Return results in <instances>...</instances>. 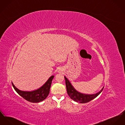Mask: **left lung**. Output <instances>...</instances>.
I'll list each match as a JSON object with an SVG mask.
<instances>
[{"mask_svg": "<svg viewBox=\"0 0 125 125\" xmlns=\"http://www.w3.org/2000/svg\"><path fill=\"white\" fill-rule=\"evenodd\" d=\"M65 79L66 81V85L67 90V93L69 97L73 99L74 101L79 102L80 103H87L92 99L96 98V96H98L100 93L102 91L104 87L102 88V89L99 91L98 93L94 94H83L80 92H79L76 90L72 84L70 83L69 81L68 80L67 78L65 76Z\"/></svg>", "mask_w": 125, "mask_h": 125, "instance_id": "left-lung-1", "label": "left lung"}]
</instances>
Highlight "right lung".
<instances>
[{
    "label": "right lung",
    "instance_id": "1",
    "mask_svg": "<svg viewBox=\"0 0 125 125\" xmlns=\"http://www.w3.org/2000/svg\"><path fill=\"white\" fill-rule=\"evenodd\" d=\"M54 76H52L48 78L47 82L39 89L32 91H22L17 88L12 82L14 89L21 96L26 100L32 103H38L43 101L48 96L52 81Z\"/></svg>",
    "mask_w": 125,
    "mask_h": 125
}]
</instances>
